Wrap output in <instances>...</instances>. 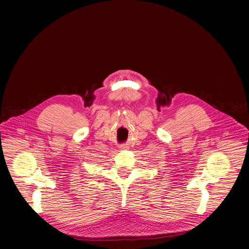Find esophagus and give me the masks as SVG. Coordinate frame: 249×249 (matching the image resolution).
<instances>
[{
    "label": "esophagus",
    "instance_id": "esophagus-1",
    "mask_svg": "<svg viewBox=\"0 0 249 249\" xmlns=\"http://www.w3.org/2000/svg\"><path fill=\"white\" fill-rule=\"evenodd\" d=\"M126 148H127V147H125V146H122V147H121V149H122V150H125Z\"/></svg>",
    "mask_w": 249,
    "mask_h": 249
}]
</instances>
